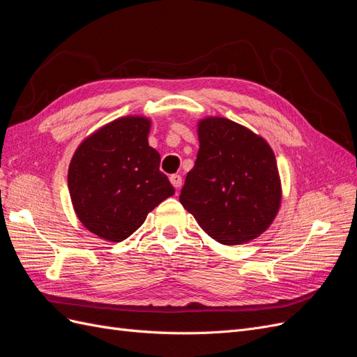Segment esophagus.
<instances>
[{"mask_svg":"<svg viewBox=\"0 0 357 357\" xmlns=\"http://www.w3.org/2000/svg\"><path fill=\"white\" fill-rule=\"evenodd\" d=\"M169 181H171V185L174 186L176 189H180V186H181V177L178 174H172L169 177Z\"/></svg>","mask_w":357,"mask_h":357,"instance_id":"34e87169","label":"esophagus"}]
</instances>
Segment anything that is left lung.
Listing matches in <instances>:
<instances>
[{
	"instance_id": "left-lung-1",
	"label": "left lung",
	"mask_w": 357,
	"mask_h": 357,
	"mask_svg": "<svg viewBox=\"0 0 357 357\" xmlns=\"http://www.w3.org/2000/svg\"><path fill=\"white\" fill-rule=\"evenodd\" d=\"M199 150L180 202L213 240L238 245L262 235L282 205L275 155L250 129L226 117L198 122Z\"/></svg>"
}]
</instances>
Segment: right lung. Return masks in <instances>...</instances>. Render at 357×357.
Returning a JSON list of instances; mask_svg holds the SVG:
<instances>
[{"label":"right lung","mask_w":357,"mask_h":357,"mask_svg":"<svg viewBox=\"0 0 357 357\" xmlns=\"http://www.w3.org/2000/svg\"><path fill=\"white\" fill-rule=\"evenodd\" d=\"M150 128L149 117H119L86 137L71 158L68 190L75 215L105 241L126 240L174 195L159 171V153L149 146Z\"/></svg>","instance_id":"1"}]
</instances>
